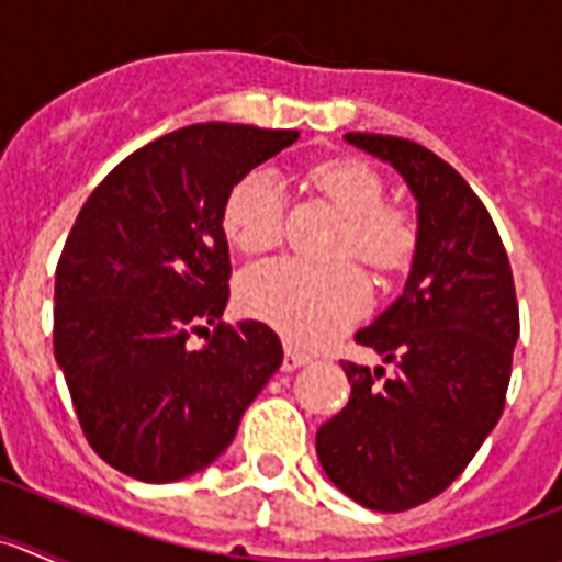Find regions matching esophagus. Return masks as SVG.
I'll use <instances>...</instances> for the list:
<instances>
[{
	"label": "esophagus",
	"instance_id": "34e87169",
	"mask_svg": "<svg viewBox=\"0 0 562 562\" xmlns=\"http://www.w3.org/2000/svg\"><path fill=\"white\" fill-rule=\"evenodd\" d=\"M306 362H310V357L301 355V351L292 349V346H286V355H284V362H281V369L284 371L301 369V366H306Z\"/></svg>",
	"mask_w": 562,
	"mask_h": 562
}]
</instances>
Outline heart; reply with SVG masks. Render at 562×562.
Listing matches in <instances>:
<instances>
[{"label":"heart","mask_w":562,"mask_h":562,"mask_svg":"<svg viewBox=\"0 0 562 562\" xmlns=\"http://www.w3.org/2000/svg\"><path fill=\"white\" fill-rule=\"evenodd\" d=\"M312 182L342 213L335 256H357L380 270L405 265L416 247V222L405 207L385 205V182L362 160L337 157L312 168ZM227 238L238 250H267L281 236L284 193L281 180L256 168L233 186L222 213ZM247 315L276 326L297 346H321L340 335L371 301V286L351 261L310 265L270 258L252 265L238 281Z\"/></svg>","instance_id":"1"}]
</instances>
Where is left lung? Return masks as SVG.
<instances>
[{"instance_id":"left-lung-1","label":"left lung","mask_w":562,"mask_h":562,"mask_svg":"<svg viewBox=\"0 0 562 562\" xmlns=\"http://www.w3.org/2000/svg\"><path fill=\"white\" fill-rule=\"evenodd\" d=\"M346 140L402 173L419 227L402 295L355 335L394 371L342 362L349 405L317 428L315 450L351 501L405 513L445 493L498 425L518 301L493 216L453 166L391 134Z\"/></svg>"}]
</instances>
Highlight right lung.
<instances>
[{"label": "right lung", "mask_w": 562, "mask_h": 562, "mask_svg": "<svg viewBox=\"0 0 562 562\" xmlns=\"http://www.w3.org/2000/svg\"><path fill=\"white\" fill-rule=\"evenodd\" d=\"M295 140L241 123L177 128L83 202L56 267L53 349L83 436L114 470L148 484L205 470L284 360L270 326L222 324V213L241 177Z\"/></svg>", "instance_id": "1"}]
</instances>
